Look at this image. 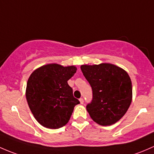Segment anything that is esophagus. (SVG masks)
<instances>
[{
  "label": "esophagus",
  "instance_id": "34e87169",
  "mask_svg": "<svg viewBox=\"0 0 154 154\" xmlns=\"http://www.w3.org/2000/svg\"><path fill=\"white\" fill-rule=\"evenodd\" d=\"M79 101H80V103L82 104H84V99H82V98H81V99H79Z\"/></svg>",
  "mask_w": 154,
  "mask_h": 154
}]
</instances>
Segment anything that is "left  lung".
Returning <instances> with one entry per match:
<instances>
[{
	"label": "left lung",
	"instance_id": "1",
	"mask_svg": "<svg viewBox=\"0 0 154 154\" xmlns=\"http://www.w3.org/2000/svg\"><path fill=\"white\" fill-rule=\"evenodd\" d=\"M81 69L93 90V100L87 105L91 119L102 126L115 124L132 101V83L128 72L110 63L84 64Z\"/></svg>",
	"mask_w": 154,
	"mask_h": 154
}]
</instances>
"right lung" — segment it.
<instances>
[{"instance_id": "right-lung-1", "label": "right lung", "mask_w": 154, "mask_h": 154, "mask_svg": "<svg viewBox=\"0 0 154 154\" xmlns=\"http://www.w3.org/2000/svg\"><path fill=\"white\" fill-rule=\"evenodd\" d=\"M76 66L49 64L35 69L27 81L26 98L38 122L50 129H58L69 122L79 101L74 98L67 81Z\"/></svg>"}]
</instances>
